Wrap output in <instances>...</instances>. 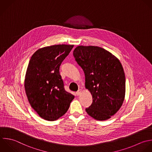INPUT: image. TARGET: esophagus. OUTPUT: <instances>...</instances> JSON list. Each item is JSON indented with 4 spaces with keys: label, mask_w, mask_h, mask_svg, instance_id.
Returning <instances> with one entry per match:
<instances>
[{
    "label": "esophagus",
    "mask_w": 152,
    "mask_h": 152,
    "mask_svg": "<svg viewBox=\"0 0 152 152\" xmlns=\"http://www.w3.org/2000/svg\"><path fill=\"white\" fill-rule=\"evenodd\" d=\"M81 92H82V89H79L77 92H76V95H79L80 94H81Z\"/></svg>",
    "instance_id": "obj_1"
}]
</instances>
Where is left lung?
I'll return each mask as SVG.
<instances>
[{
  "mask_svg": "<svg viewBox=\"0 0 152 152\" xmlns=\"http://www.w3.org/2000/svg\"><path fill=\"white\" fill-rule=\"evenodd\" d=\"M73 56L84 72L85 88L92 96L86 113L96 120L110 118L125 98L126 77L121 63L110 52L97 46H77Z\"/></svg>",
  "mask_w": 152,
  "mask_h": 152,
  "instance_id": "8db88e82",
  "label": "left lung"
}]
</instances>
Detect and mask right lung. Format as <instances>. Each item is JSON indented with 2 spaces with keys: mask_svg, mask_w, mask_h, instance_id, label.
<instances>
[{
  "mask_svg": "<svg viewBox=\"0 0 152 152\" xmlns=\"http://www.w3.org/2000/svg\"><path fill=\"white\" fill-rule=\"evenodd\" d=\"M73 45H54L37 50L26 72L25 89L31 107L42 118L55 121L68 110L75 96L66 92L59 73Z\"/></svg>",
  "mask_w": 152,
  "mask_h": 152,
  "instance_id": "add662e5",
  "label": "right lung"
}]
</instances>
